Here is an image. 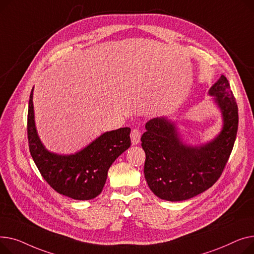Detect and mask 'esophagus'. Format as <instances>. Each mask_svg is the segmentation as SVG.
Returning <instances> with one entry per match:
<instances>
[{"mask_svg":"<svg viewBox=\"0 0 254 254\" xmlns=\"http://www.w3.org/2000/svg\"><path fill=\"white\" fill-rule=\"evenodd\" d=\"M140 136H141V134H140V131H139V130H137V129H133V130H132V132H131V134H130L132 145H136V144L139 143V141H140Z\"/></svg>","mask_w":254,"mask_h":254,"instance_id":"esophagus-1","label":"esophagus"}]
</instances>
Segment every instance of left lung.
Listing matches in <instances>:
<instances>
[{"instance_id":"1","label":"left lung","mask_w":254,"mask_h":254,"mask_svg":"<svg viewBox=\"0 0 254 254\" xmlns=\"http://www.w3.org/2000/svg\"><path fill=\"white\" fill-rule=\"evenodd\" d=\"M220 111L222 127L210 141H184L175 121L154 118L141 136L145 153L144 177L151 190L162 200L176 202L195 197L211 188L229 160L238 130V106L228 79L220 78L208 91Z\"/></svg>"}]
</instances>
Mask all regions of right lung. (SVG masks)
Wrapping results in <instances>:
<instances>
[{
    "instance_id": "add662e5",
    "label": "right lung",
    "mask_w": 254,
    "mask_h": 254,
    "mask_svg": "<svg viewBox=\"0 0 254 254\" xmlns=\"http://www.w3.org/2000/svg\"><path fill=\"white\" fill-rule=\"evenodd\" d=\"M34 88L29 95L27 138L29 152L44 180L57 192L74 200H91L101 192L115 160L131 145L129 127L102 133L74 154L48 151L41 141L35 122Z\"/></svg>"
}]
</instances>
